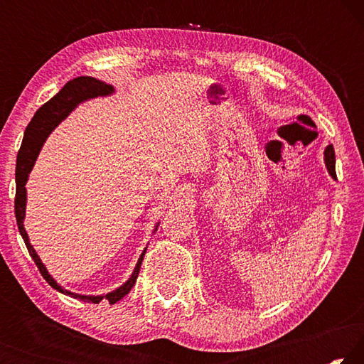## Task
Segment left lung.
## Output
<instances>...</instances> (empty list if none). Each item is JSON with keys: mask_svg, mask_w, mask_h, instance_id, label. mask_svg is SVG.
I'll list each match as a JSON object with an SVG mask.
<instances>
[{"mask_svg": "<svg viewBox=\"0 0 364 364\" xmlns=\"http://www.w3.org/2000/svg\"><path fill=\"white\" fill-rule=\"evenodd\" d=\"M324 162H326V167H328L329 175L336 180V178H337L336 176V152H334V147H332V144L326 147Z\"/></svg>", "mask_w": 364, "mask_h": 364, "instance_id": "obj_1", "label": "left lung"}]
</instances>
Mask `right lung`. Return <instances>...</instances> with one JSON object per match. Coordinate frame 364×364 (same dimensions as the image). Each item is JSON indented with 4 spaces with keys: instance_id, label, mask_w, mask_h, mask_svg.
Here are the masks:
<instances>
[{
    "instance_id": "obj_1",
    "label": "right lung",
    "mask_w": 364,
    "mask_h": 364,
    "mask_svg": "<svg viewBox=\"0 0 364 364\" xmlns=\"http://www.w3.org/2000/svg\"><path fill=\"white\" fill-rule=\"evenodd\" d=\"M114 93V86L101 82V80H96L93 77H77L67 82L64 88L59 91L56 96H53L46 104L36 110L33 119L30 120L28 127L26 128V133H23V141L19 151V156H17V165H16V200H14V210H16V220H17V228H19V232L23 239V242L27 245V250L30 257L33 258L36 267H38L40 273L43 278L51 287L56 289V291L63 292L69 297L78 299L82 301H91V304H100L102 299L109 300V304H117V301L122 300L125 295L132 291L134 282L138 279L141 263H143V258L146 254V249L141 254L139 260L134 267V271L130 276L125 284H122L119 289L109 292L106 295H80L75 292L65 291V289L60 287L56 281L53 279V276L48 273V269L43 262L40 260L38 254H36L33 245L28 241V234L23 228V218H26V204H27V189L26 184L28 180V173L32 171L35 160L38 157L41 151V146L45 143L46 138L49 136L54 128H56L60 122H63L67 115H69L73 109H75L80 102L93 100L97 96H109ZM156 225V230L157 231Z\"/></svg>"
}]
</instances>
